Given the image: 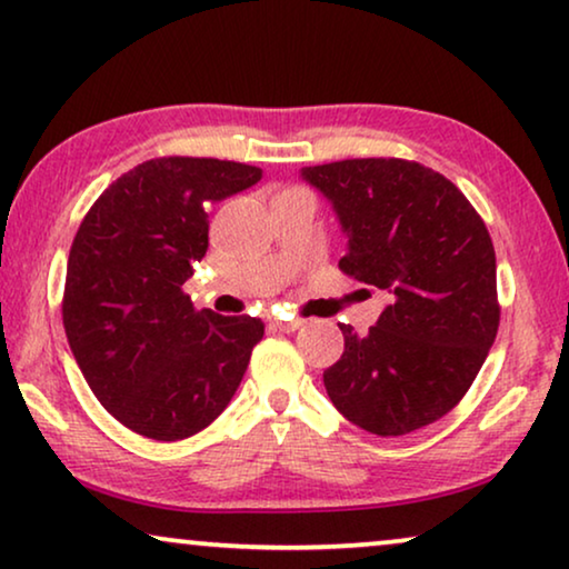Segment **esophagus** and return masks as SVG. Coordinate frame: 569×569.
Returning <instances> with one entry per match:
<instances>
[{"label":"esophagus","instance_id":"esophagus-1","mask_svg":"<svg viewBox=\"0 0 569 569\" xmlns=\"http://www.w3.org/2000/svg\"><path fill=\"white\" fill-rule=\"evenodd\" d=\"M301 325V319H270V327L278 332H296Z\"/></svg>","mask_w":569,"mask_h":569}]
</instances>
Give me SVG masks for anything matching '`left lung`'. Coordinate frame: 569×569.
I'll return each instance as SVG.
<instances>
[{
	"label": "left lung",
	"mask_w": 569,
	"mask_h": 569,
	"mask_svg": "<svg viewBox=\"0 0 569 569\" xmlns=\"http://www.w3.org/2000/svg\"><path fill=\"white\" fill-rule=\"evenodd\" d=\"M348 237L340 270L391 303L368 335L340 325L346 350L325 371L342 418L407 436L451 412L477 379L500 325L495 247L482 216L441 172L407 159L303 167Z\"/></svg>",
	"instance_id": "left-lung-1"
}]
</instances>
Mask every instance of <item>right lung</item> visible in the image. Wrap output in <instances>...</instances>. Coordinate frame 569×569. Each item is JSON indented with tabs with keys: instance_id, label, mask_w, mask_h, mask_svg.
Masks as SVG:
<instances>
[{
	"instance_id": "1",
	"label": "right lung",
	"mask_w": 569,
	"mask_h": 569,
	"mask_svg": "<svg viewBox=\"0 0 569 569\" xmlns=\"http://www.w3.org/2000/svg\"><path fill=\"white\" fill-rule=\"evenodd\" d=\"M260 167L159 157L108 186L79 223L63 330L100 405L133 433L182 441L231 402L266 325L196 311L182 283L208 250V208Z\"/></svg>"
}]
</instances>
